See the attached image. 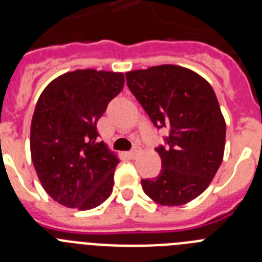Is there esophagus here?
Instances as JSON below:
<instances>
[{
    "mask_svg": "<svg viewBox=\"0 0 262 262\" xmlns=\"http://www.w3.org/2000/svg\"><path fill=\"white\" fill-rule=\"evenodd\" d=\"M139 154H140V148H139V147H134L133 149H131V151L128 152V156L131 157V159H135V157L138 156Z\"/></svg>",
    "mask_w": 262,
    "mask_h": 262,
    "instance_id": "esophagus-1",
    "label": "esophagus"
}]
</instances>
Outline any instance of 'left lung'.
I'll return each instance as SVG.
<instances>
[{
	"label": "left lung",
	"instance_id": "8db88e82",
	"mask_svg": "<svg viewBox=\"0 0 262 262\" xmlns=\"http://www.w3.org/2000/svg\"><path fill=\"white\" fill-rule=\"evenodd\" d=\"M127 85L157 128L169 129L156 148L161 170L142 180L163 206H181L209 187L223 161L226 120L211 85L195 72L164 64L126 73Z\"/></svg>",
	"mask_w": 262,
	"mask_h": 262
}]
</instances>
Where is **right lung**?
Wrapping results in <instances>:
<instances>
[{
    "label": "right lung",
    "mask_w": 262,
    "mask_h": 262,
    "mask_svg": "<svg viewBox=\"0 0 262 262\" xmlns=\"http://www.w3.org/2000/svg\"><path fill=\"white\" fill-rule=\"evenodd\" d=\"M123 85L120 72L77 69L41 92L32 115L30 149L41 186L60 205L90 210L110 196L119 159L97 142V122Z\"/></svg>",
    "instance_id": "obj_1"
}]
</instances>
